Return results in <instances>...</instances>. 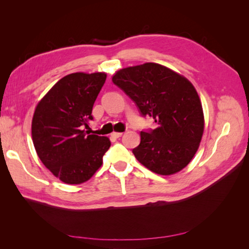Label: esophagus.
Returning a JSON list of instances; mask_svg holds the SVG:
<instances>
[{
	"instance_id": "34e87169",
	"label": "esophagus",
	"mask_w": 249,
	"mask_h": 249,
	"mask_svg": "<svg viewBox=\"0 0 249 249\" xmlns=\"http://www.w3.org/2000/svg\"><path fill=\"white\" fill-rule=\"evenodd\" d=\"M111 135H112V137H114V138H119V137H122V136H123V133H119V132H113Z\"/></svg>"
}]
</instances>
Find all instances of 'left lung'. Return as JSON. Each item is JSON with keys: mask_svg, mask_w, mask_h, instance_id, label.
<instances>
[{"mask_svg": "<svg viewBox=\"0 0 249 249\" xmlns=\"http://www.w3.org/2000/svg\"><path fill=\"white\" fill-rule=\"evenodd\" d=\"M136 105L141 116L153 117L157 127L140 132L136 159L158 175L169 176L186 167L199 146L203 112L191 83L157 63L126 67L112 78Z\"/></svg>", "mask_w": 249, "mask_h": 249, "instance_id": "left-lung-1", "label": "left lung"}]
</instances>
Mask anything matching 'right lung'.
<instances>
[{
    "mask_svg": "<svg viewBox=\"0 0 249 249\" xmlns=\"http://www.w3.org/2000/svg\"><path fill=\"white\" fill-rule=\"evenodd\" d=\"M105 72L67 74L38 103L32 138L39 159L63 183L77 185L102 166L109 138L88 131L93 104L106 81Z\"/></svg>",
    "mask_w": 249,
    "mask_h": 249,
    "instance_id": "obj_1",
    "label": "right lung"
}]
</instances>
